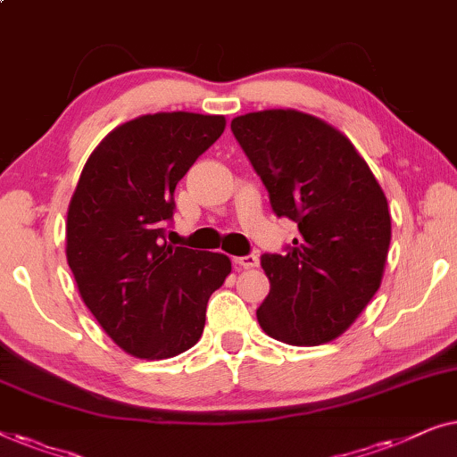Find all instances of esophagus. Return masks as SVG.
Masks as SVG:
<instances>
[{
	"label": "esophagus",
	"mask_w": 457,
	"mask_h": 457,
	"mask_svg": "<svg viewBox=\"0 0 457 457\" xmlns=\"http://www.w3.org/2000/svg\"><path fill=\"white\" fill-rule=\"evenodd\" d=\"M234 262L237 267H242V269H253V267H256L259 265V256L256 254H246V256H236L234 259Z\"/></svg>",
	"instance_id": "obj_1"
}]
</instances>
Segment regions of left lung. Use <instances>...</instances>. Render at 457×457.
I'll use <instances>...</instances> for the list:
<instances>
[{"mask_svg":"<svg viewBox=\"0 0 457 457\" xmlns=\"http://www.w3.org/2000/svg\"><path fill=\"white\" fill-rule=\"evenodd\" d=\"M278 217L300 236L262 254L271 290L256 311L267 336L319 345L354 323L381 286L391 215L381 186L342 132L295 109L231 120Z\"/></svg>","mask_w":457,"mask_h":457,"instance_id":"obj_1","label":"left lung"}]
</instances>
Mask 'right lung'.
Returning a JSON list of instances; mask_svg holds the SVG:
<instances>
[{"label":"right lung","mask_w":457,"mask_h":457,"mask_svg":"<svg viewBox=\"0 0 457 457\" xmlns=\"http://www.w3.org/2000/svg\"><path fill=\"white\" fill-rule=\"evenodd\" d=\"M223 115L153 113L109 132L68 207L66 256L80 298L128 354L163 360L203 336L207 302L231 271L226 254L171 246L173 192L223 134Z\"/></svg>","instance_id":"1"}]
</instances>
